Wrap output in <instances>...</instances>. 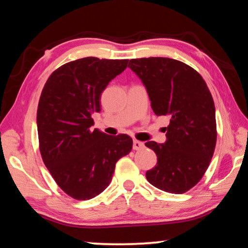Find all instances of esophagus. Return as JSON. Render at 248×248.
Returning a JSON list of instances; mask_svg holds the SVG:
<instances>
[{
    "instance_id": "obj_1",
    "label": "esophagus",
    "mask_w": 248,
    "mask_h": 248,
    "mask_svg": "<svg viewBox=\"0 0 248 248\" xmlns=\"http://www.w3.org/2000/svg\"><path fill=\"white\" fill-rule=\"evenodd\" d=\"M144 148V143L141 141H138V140H134L133 141V150L134 151H139L141 149Z\"/></svg>"
}]
</instances>
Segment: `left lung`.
<instances>
[{"instance_id": "obj_1", "label": "left lung", "mask_w": 248, "mask_h": 248, "mask_svg": "<svg viewBox=\"0 0 248 248\" xmlns=\"http://www.w3.org/2000/svg\"><path fill=\"white\" fill-rule=\"evenodd\" d=\"M128 66L143 82L155 115L170 118L165 143H145L157 156L146 179L161 190L184 194L200 182L215 153L212 95L195 69L175 59H131Z\"/></svg>"}]
</instances>
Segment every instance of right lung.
<instances>
[{"label": "right lung", "mask_w": 248, "mask_h": 248, "mask_svg": "<svg viewBox=\"0 0 248 248\" xmlns=\"http://www.w3.org/2000/svg\"><path fill=\"white\" fill-rule=\"evenodd\" d=\"M128 60L87 57L54 70L37 109L39 150L54 182L77 200L98 196L110 184L118 159L130 153L132 139L92 130L100 111V94L127 68Z\"/></svg>", "instance_id": "1"}]
</instances>
